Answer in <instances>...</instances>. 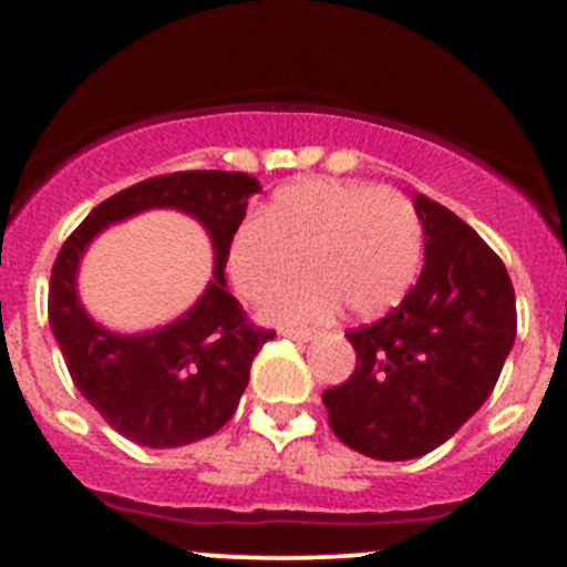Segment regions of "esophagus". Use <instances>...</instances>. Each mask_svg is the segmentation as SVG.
Listing matches in <instances>:
<instances>
[{
	"label": "esophagus",
	"mask_w": 567,
	"mask_h": 567,
	"mask_svg": "<svg viewBox=\"0 0 567 567\" xmlns=\"http://www.w3.org/2000/svg\"><path fill=\"white\" fill-rule=\"evenodd\" d=\"M285 338H292V341H311V338H317V330H303V328H282L279 330Z\"/></svg>",
	"instance_id": "obj_1"
}]
</instances>
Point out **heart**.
<instances>
[{
    "label": "heart",
    "mask_w": 567,
    "mask_h": 567,
    "mask_svg": "<svg viewBox=\"0 0 567 567\" xmlns=\"http://www.w3.org/2000/svg\"><path fill=\"white\" fill-rule=\"evenodd\" d=\"M264 306L271 322H320L338 303L354 320H375L405 301L424 264V226L405 194L347 178H303L277 188L261 220L229 243V277L247 301L301 275Z\"/></svg>",
    "instance_id": "heart-1"
}]
</instances>
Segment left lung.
<instances>
[{
	"instance_id": "8db88e82",
	"label": "left lung",
	"mask_w": 567,
	"mask_h": 567,
	"mask_svg": "<svg viewBox=\"0 0 567 567\" xmlns=\"http://www.w3.org/2000/svg\"><path fill=\"white\" fill-rule=\"evenodd\" d=\"M424 269L405 301L347 338L357 368L322 392L330 429L351 451L408 461L451 440L483 408L517 336L506 266L472 226L413 194Z\"/></svg>"
}]
</instances>
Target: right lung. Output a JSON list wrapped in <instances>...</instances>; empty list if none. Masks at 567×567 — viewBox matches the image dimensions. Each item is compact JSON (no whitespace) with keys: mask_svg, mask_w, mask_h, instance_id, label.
I'll return each mask as SVG.
<instances>
[{"mask_svg":"<svg viewBox=\"0 0 567 567\" xmlns=\"http://www.w3.org/2000/svg\"><path fill=\"white\" fill-rule=\"evenodd\" d=\"M261 192L252 175L186 171L114 194L76 226L50 277V328L71 381L122 437L143 447H181L216 434L239 405L250 365L271 330L252 328L226 288V256L247 199ZM146 209H178L199 219L214 245V279L173 323L116 334L86 315L75 290L79 261L103 228Z\"/></svg>","mask_w":567,"mask_h":567,"instance_id":"obj_1","label":"right lung"}]
</instances>
